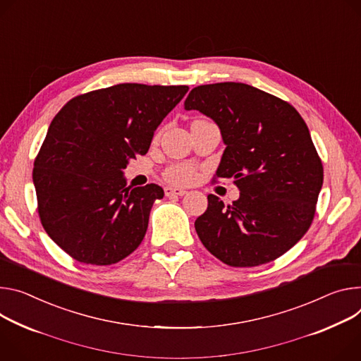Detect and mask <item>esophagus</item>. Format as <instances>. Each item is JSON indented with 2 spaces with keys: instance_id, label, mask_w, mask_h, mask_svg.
I'll list each match as a JSON object with an SVG mask.
<instances>
[{
  "instance_id": "34e87169",
  "label": "esophagus",
  "mask_w": 361,
  "mask_h": 361,
  "mask_svg": "<svg viewBox=\"0 0 361 361\" xmlns=\"http://www.w3.org/2000/svg\"><path fill=\"white\" fill-rule=\"evenodd\" d=\"M187 191L178 187H166V195L167 197H181Z\"/></svg>"
}]
</instances>
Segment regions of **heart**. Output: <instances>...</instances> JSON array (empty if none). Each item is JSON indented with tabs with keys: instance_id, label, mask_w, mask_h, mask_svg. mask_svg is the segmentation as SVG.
Wrapping results in <instances>:
<instances>
[{
	"instance_id": "1",
	"label": "heart",
	"mask_w": 361,
	"mask_h": 361,
	"mask_svg": "<svg viewBox=\"0 0 361 361\" xmlns=\"http://www.w3.org/2000/svg\"><path fill=\"white\" fill-rule=\"evenodd\" d=\"M166 177L174 184H188L194 180L195 171L191 166H187V164H176V166L167 170Z\"/></svg>"
}]
</instances>
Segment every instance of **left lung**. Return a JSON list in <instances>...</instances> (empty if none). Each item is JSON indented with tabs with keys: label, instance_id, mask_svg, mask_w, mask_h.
I'll return each instance as SVG.
<instances>
[{
	"label": "left lung",
	"instance_id": "8db88e82",
	"mask_svg": "<svg viewBox=\"0 0 361 361\" xmlns=\"http://www.w3.org/2000/svg\"><path fill=\"white\" fill-rule=\"evenodd\" d=\"M184 108L217 123L226 149L216 180L233 178L240 191L227 206L207 195V210L194 223L202 243L228 267L275 260L307 233L322 187L305 121L279 97L236 82L194 87Z\"/></svg>",
	"mask_w": 361,
	"mask_h": 361
}]
</instances>
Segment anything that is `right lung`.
Masks as SVG:
<instances>
[{
	"label": "right lung",
	"instance_id": "right-lung-1",
	"mask_svg": "<svg viewBox=\"0 0 361 361\" xmlns=\"http://www.w3.org/2000/svg\"><path fill=\"white\" fill-rule=\"evenodd\" d=\"M188 86L121 83L79 94L51 121L36 157L32 183L51 240L86 265H112L142 242L164 190L126 187L129 159L152 137Z\"/></svg>",
	"mask_w": 361,
	"mask_h": 361
}]
</instances>
